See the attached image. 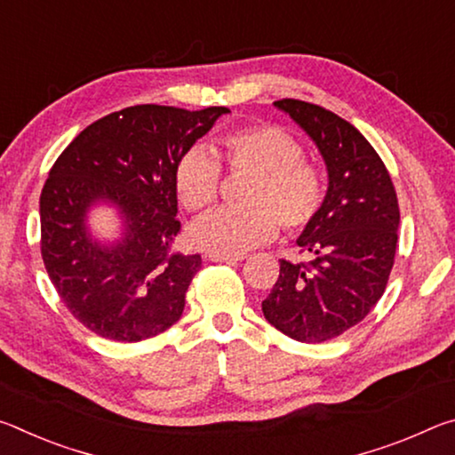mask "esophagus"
Returning a JSON list of instances; mask_svg holds the SVG:
<instances>
[{"mask_svg":"<svg viewBox=\"0 0 455 455\" xmlns=\"http://www.w3.org/2000/svg\"><path fill=\"white\" fill-rule=\"evenodd\" d=\"M209 259L212 260V263H238V260H243L244 255H214V252H211Z\"/></svg>","mask_w":455,"mask_h":455,"instance_id":"obj_1","label":"esophagus"}]
</instances>
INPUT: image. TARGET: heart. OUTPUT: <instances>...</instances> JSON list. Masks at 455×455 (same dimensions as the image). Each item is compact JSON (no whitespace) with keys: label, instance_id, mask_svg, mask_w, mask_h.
Returning <instances> with one entry per match:
<instances>
[{"label":"heart","instance_id":"obj_1","mask_svg":"<svg viewBox=\"0 0 455 455\" xmlns=\"http://www.w3.org/2000/svg\"><path fill=\"white\" fill-rule=\"evenodd\" d=\"M220 148L233 172H251L243 190L246 206L209 212L190 228L200 249L214 255H244L275 238L281 225L301 230L317 217L323 203L321 172L301 158V146L273 124L246 126L220 138ZM174 184L180 203L198 212L217 203L220 164L200 148L179 160Z\"/></svg>","mask_w":455,"mask_h":455}]
</instances>
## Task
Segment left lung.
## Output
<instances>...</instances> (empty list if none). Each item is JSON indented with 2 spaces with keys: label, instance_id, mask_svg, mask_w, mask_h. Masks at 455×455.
<instances>
[{
  "label": "left lung",
  "instance_id": "8db88e82",
  "mask_svg": "<svg viewBox=\"0 0 455 455\" xmlns=\"http://www.w3.org/2000/svg\"><path fill=\"white\" fill-rule=\"evenodd\" d=\"M275 106L317 146L327 192L297 238L311 260H281L263 315L295 341L323 343L363 321L381 299L395 259L397 195L379 154L347 120L301 100Z\"/></svg>",
  "mask_w": 455,
  "mask_h": 455
}]
</instances>
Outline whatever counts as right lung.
Instances as JSON below:
<instances>
[{
	"label": "right lung",
	"instance_id": "right-lung-1",
	"mask_svg": "<svg viewBox=\"0 0 455 455\" xmlns=\"http://www.w3.org/2000/svg\"><path fill=\"white\" fill-rule=\"evenodd\" d=\"M228 112L130 106L82 130L52 166L40 196L42 259L61 303L92 333L136 343L180 319L203 260L172 251L180 233L174 171ZM98 204L119 212L114 242L91 235Z\"/></svg>",
	"mask_w": 455,
	"mask_h": 455
}]
</instances>
